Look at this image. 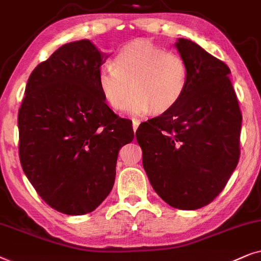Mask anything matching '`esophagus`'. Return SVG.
<instances>
[{
    "label": "esophagus",
    "mask_w": 261,
    "mask_h": 261,
    "mask_svg": "<svg viewBox=\"0 0 261 261\" xmlns=\"http://www.w3.org/2000/svg\"><path fill=\"white\" fill-rule=\"evenodd\" d=\"M138 126H140V120H133V128L135 133H136Z\"/></svg>",
    "instance_id": "obj_1"
}]
</instances>
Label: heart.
<instances>
[{
    "label": "heart",
    "mask_w": 261,
    "mask_h": 261,
    "mask_svg": "<svg viewBox=\"0 0 261 261\" xmlns=\"http://www.w3.org/2000/svg\"><path fill=\"white\" fill-rule=\"evenodd\" d=\"M98 86L114 110L126 105L131 116L150 111L165 113L179 103L189 86V65L181 56L148 40H135L120 48L112 65H101ZM134 93L129 101L130 90Z\"/></svg>",
    "instance_id": "heart-1"
}]
</instances>
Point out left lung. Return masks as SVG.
<instances>
[{"label":"left lung","instance_id":"left-lung-1","mask_svg":"<svg viewBox=\"0 0 261 261\" xmlns=\"http://www.w3.org/2000/svg\"><path fill=\"white\" fill-rule=\"evenodd\" d=\"M174 46L189 65L185 95L142 123L136 137L155 192L175 209L196 210L221 193L238 166L242 117L227 64L185 38Z\"/></svg>","mask_w":261,"mask_h":261}]
</instances>
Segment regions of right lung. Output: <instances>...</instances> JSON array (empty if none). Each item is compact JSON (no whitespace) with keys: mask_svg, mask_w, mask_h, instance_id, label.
Masks as SVG:
<instances>
[{"mask_svg":"<svg viewBox=\"0 0 261 261\" xmlns=\"http://www.w3.org/2000/svg\"><path fill=\"white\" fill-rule=\"evenodd\" d=\"M110 55L89 39L62 45L30 75L19 110L22 169L44 201L65 215L94 211L112 190L130 121L106 105L98 71Z\"/></svg>","mask_w":261,"mask_h":261,"instance_id":"1","label":"right lung"}]
</instances>
